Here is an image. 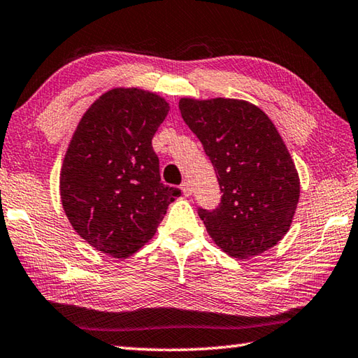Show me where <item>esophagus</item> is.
<instances>
[{
    "mask_svg": "<svg viewBox=\"0 0 358 358\" xmlns=\"http://www.w3.org/2000/svg\"><path fill=\"white\" fill-rule=\"evenodd\" d=\"M181 192H183L185 197H189V195L192 194V187L189 185V181H185V183L181 185Z\"/></svg>",
    "mask_w": 358,
    "mask_h": 358,
    "instance_id": "34e87169",
    "label": "esophagus"
}]
</instances>
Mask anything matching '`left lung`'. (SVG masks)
Instances as JSON below:
<instances>
[{
  "label": "left lung",
  "instance_id": "obj_1",
  "mask_svg": "<svg viewBox=\"0 0 358 358\" xmlns=\"http://www.w3.org/2000/svg\"><path fill=\"white\" fill-rule=\"evenodd\" d=\"M180 111L220 185L219 208L199 209L208 234L237 259L275 247L290 229L299 201V175L275 124L242 99L181 97Z\"/></svg>",
  "mask_w": 358,
  "mask_h": 358
}]
</instances>
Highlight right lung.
Segmentation results:
<instances>
[{
    "instance_id": "right-lung-1",
    "label": "right lung",
    "mask_w": 358,
    "mask_h": 358,
    "mask_svg": "<svg viewBox=\"0 0 358 358\" xmlns=\"http://www.w3.org/2000/svg\"><path fill=\"white\" fill-rule=\"evenodd\" d=\"M167 113L152 91L108 90L83 113L63 158V211L83 241L115 259L144 247L180 195L161 183L152 147Z\"/></svg>"
}]
</instances>
